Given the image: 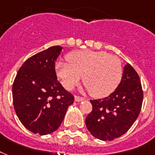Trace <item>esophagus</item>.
<instances>
[{"label":"esophagus","mask_w":155,"mask_h":155,"mask_svg":"<svg viewBox=\"0 0 155 155\" xmlns=\"http://www.w3.org/2000/svg\"><path fill=\"white\" fill-rule=\"evenodd\" d=\"M74 99H75V101L76 102H81L84 100V98H81V97L79 96H75L74 97Z\"/></svg>","instance_id":"1"}]
</instances>
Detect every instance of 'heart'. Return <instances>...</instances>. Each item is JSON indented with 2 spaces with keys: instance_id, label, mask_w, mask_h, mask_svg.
Wrapping results in <instances>:
<instances>
[{
  "instance_id": "obj_1",
  "label": "heart",
  "mask_w": 155,
  "mask_h": 155,
  "mask_svg": "<svg viewBox=\"0 0 155 155\" xmlns=\"http://www.w3.org/2000/svg\"><path fill=\"white\" fill-rule=\"evenodd\" d=\"M68 61L56 64V74L68 90L77 86L82 77L91 96L104 98L116 90L122 78L120 60L106 51H74L68 56Z\"/></svg>"
}]
</instances>
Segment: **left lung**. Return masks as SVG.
Instances as JSON below:
<instances>
[{
    "mask_svg": "<svg viewBox=\"0 0 155 155\" xmlns=\"http://www.w3.org/2000/svg\"><path fill=\"white\" fill-rule=\"evenodd\" d=\"M143 91L138 74L129 64L117 88L109 96L91 100L92 111L86 118L87 129L102 141H111L129 130L138 117Z\"/></svg>",
    "mask_w": 155,
    "mask_h": 155,
    "instance_id": "8db88e82",
    "label": "left lung"
}]
</instances>
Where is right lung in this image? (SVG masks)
<instances>
[{
	"label": "right lung",
	"mask_w": 155,
	"mask_h": 155,
	"mask_svg": "<svg viewBox=\"0 0 155 155\" xmlns=\"http://www.w3.org/2000/svg\"><path fill=\"white\" fill-rule=\"evenodd\" d=\"M62 47L53 46L27 59L14 79V110L25 128L46 135L58 129L74 97L57 81L55 63Z\"/></svg>",
	"instance_id": "add662e5"
}]
</instances>
